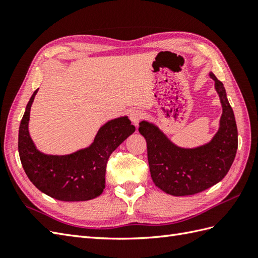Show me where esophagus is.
Instances as JSON below:
<instances>
[{"mask_svg": "<svg viewBox=\"0 0 258 258\" xmlns=\"http://www.w3.org/2000/svg\"><path fill=\"white\" fill-rule=\"evenodd\" d=\"M142 117H143V112H142L141 109H139V108L133 109V111L131 112V114H130V118H131V120H132V123L135 126H138V124H139V122H140Z\"/></svg>", "mask_w": 258, "mask_h": 258, "instance_id": "obj_1", "label": "esophagus"}]
</instances>
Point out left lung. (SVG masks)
Wrapping results in <instances>:
<instances>
[{
  "label": "left lung",
  "mask_w": 258,
  "mask_h": 258,
  "mask_svg": "<svg viewBox=\"0 0 258 258\" xmlns=\"http://www.w3.org/2000/svg\"><path fill=\"white\" fill-rule=\"evenodd\" d=\"M222 104L220 127L213 139L196 147H180L169 140L157 125L140 122V133L147 143V158L153 182L173 196L194 195L212 187L225 177L236 155L237 126L233 108L221 81L212 72Z\"/></svg>",
  "instance_id": "1"
}]
</instances>
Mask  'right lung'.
I'll list each match as a JSON object with an SVG mask.
<instances>
[{"label":"right lung","mask_w":258,"mask_h":258,"mask_svg":"<svg viewBox=\"0 0 258 258\" xmlns=\"http://www.w3.org/2000/svg\"><path fill=\"white\" fill-rule=\"evenodd\" d=\"M38 89L27 103L19 130V154L22 166L36 188L64 202L89 201L105 188L109 155L135 132L127 116L103 124L91 145L67 155H51L37 150L30 131V112Z\"/></svg>","instance_id":"add662e5"}]
</instances>
